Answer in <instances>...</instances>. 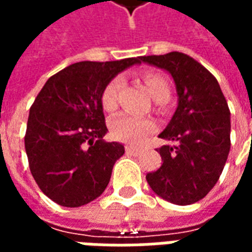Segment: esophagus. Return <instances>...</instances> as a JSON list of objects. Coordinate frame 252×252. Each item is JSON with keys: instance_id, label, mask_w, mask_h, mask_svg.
<instances>
[{"instance_id": "1", "label": "esophagus", "mask_w": 252, "mask_h": 252, "mask_svg": "<svg viewBox=\"0 0 252 252\" xmlns=\"http://www.w3.org/2000/svg\"><path fill=\"white\" fill-rule=\"evenodd\" d=\"M126 154H131V155H140L142 154V150H139L136 147H132V146H126Z\"/></svg>"}]
</instances>
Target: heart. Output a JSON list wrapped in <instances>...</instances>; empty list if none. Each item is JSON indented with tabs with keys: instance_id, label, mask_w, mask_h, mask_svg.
Masks as SVG:
<instances>
[{
	"instance_id": "obj_1",
	"label": "heart",
	"mask_w": 252,
	"mask_h": 252,
	"mask_svg": "<svg viewBox=\"0 0 252 252\" xmlns=\"http://www.w3.org/2000/svg\"><path fill=\"white\" fill-rule=\"evenodd\" d=\"M142 79L148 93L153 95V98L158 102H164L170 97V83L169 79L160 71H147L142 72ZM121 88V79L119 77L110 79L105 85L101 92V105L106 112H113L117 106V93ZM155 129L154 121L148 119H139L129 115L116 116L110 121V133L112 136L126 143H142L144 137L150 135Z\"/></svg>"
}]
</instances>
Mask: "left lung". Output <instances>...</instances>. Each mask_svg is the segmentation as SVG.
Here are the masks:
<instances>
[{
  "label": "left lung",
  "instance_id": "1",
  "mask_svg": "<svg viewBox=\"0 0 252 252\" xmlns=\"http://www.w3.org/2000/svg\"><path fill=\"white\" fill-rule=\"evenodd\" d=\"M174 78L178 108L159 137L162 162L146 175L151 189L178 205L194 204L216 185L231 148V117L227 99L215 75L182 52L142 57Z\"/></svg>",
  "mask_w": 252,
  "mask_h": 252
}]
</instances>
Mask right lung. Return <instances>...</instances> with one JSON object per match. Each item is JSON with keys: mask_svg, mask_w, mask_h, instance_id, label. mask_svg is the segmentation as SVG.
<instances>
[{"mask_svg": "<svg viewBox=\"0 0 252 252\" xmlns=\"http://www.w3.org/2000/svg\"><path fill=\"white\" fill-rule=\"evenodd\" d=\"M142 57L113 62H78L48 78L31 106L25 151L32 177L44 194L67 208L104 193L120 143L102 140L108 128L101 92L116 74Z\"/></svg>", "mask_w": 252, "mask_h": 252, "instance_id": "add662e5", "label": "right lung"}]
</instances>
